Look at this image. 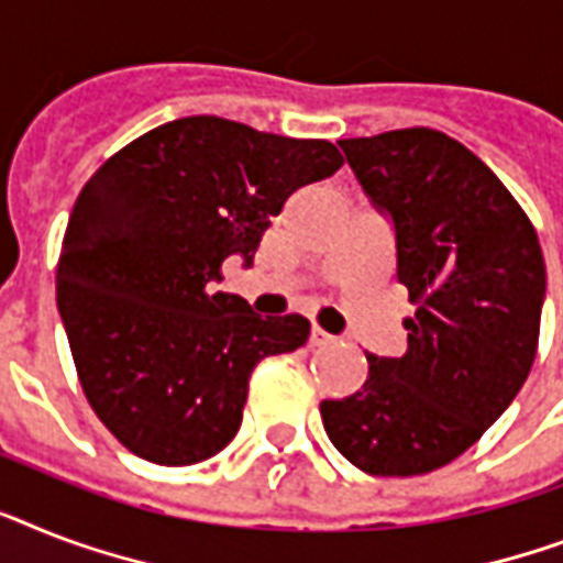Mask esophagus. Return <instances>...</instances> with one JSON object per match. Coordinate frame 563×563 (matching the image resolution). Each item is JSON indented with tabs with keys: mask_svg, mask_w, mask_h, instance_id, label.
Wrapping results in <instances>:
<instances>
[{
	"mask_svg": "<svg viewBox=\"0 0 563 563\" xmlns=\"http://www.w3.org/2000/svg\"><path fill=\"white\" fill-rule=\"evenodd\" d=\"M332 341H335V335H329L327 329L312 327V344L314 346H327V344H332Z\"/></svg>",
	"mask_w": 563,
	"mask_h": 563,
	"instance_id": "obj_1",
	"label": "esophagus"
}]
</instances>
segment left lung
<instances>
[{
  "label": "left lung",
  "instance_id": "obj_1",
  "mask_svg": "<svg viewBox=\"0 0 563 563\" xmlns=\"http://www.w3.org/2000/svg\"><path fill=\"white\" fill-rule=\"evenodd\" d=\"M396 225L408 353L367 355L358 393L323 399L332 445L376 477H416L500 419L538 353L547 266L527 210L477 155L410 126L338 141Z\"/></svg>",
  "mask_w": 563,
  "mask_h": 563
}]
</instances>
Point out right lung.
I'll return each mask as SVG.
<instances>
[{"label":"right lung","mask_w":563,"mask_h":563,"mask_svg":"<svg viewBox=\"0 0 563 563\" xmlns=\"http://www.w3.org/2000/svg\"><path fill=\"white\" fill-rule=\"evenodd\" d=\"M344 164L335 144L213 115L178 118L109 155L68 217L57 309L86 401L141 460L194 465L234 440L249 378L309 338L213 289L254 260L297 187Z\"/></svg>","instance_id":"obj_1"}]
</instances>
